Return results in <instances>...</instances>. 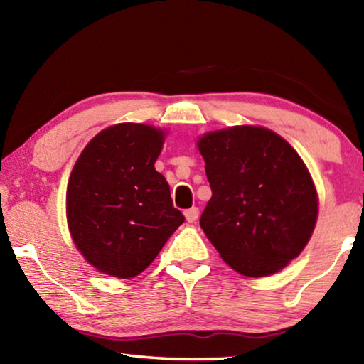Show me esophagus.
Wrapping results in <instances>:
<instances>
[{
	"mask_svg": "<svg viewBox=\"0 0 364 364\" xmlns=\"http://www.w3.org/2000/svg\"><path fill=\"white\" fill-rule=\"evenodd\" d=\"M184 217H186V220L189 221V223H194V221L199 218V208H197V207L188 208V210L184 212Z\"/></svg>",
	"mask_w": 364,
	"mask_h": 364,
	"instance_id": "34e87169",
	"label": "esophagus"
}]
</instances>
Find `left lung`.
<instances>
[{
  "mask_svg": "<svg viewBox=\"0 0 364 364\" xmlns=\"http://www.w3.org/2000/svg\"><path fill=\"white\" fill-rule=\"evenodd\" d=\"M212 199L200 228L232 269L278 273L311 237L318 196L304 160L279 134L232 127L199 139Z\"/></svg>",
  "mask_w": 364,
  "mask_h": 364,
  "instance_id": "obj_1",
  "label": "left lung"
}]
</instances>
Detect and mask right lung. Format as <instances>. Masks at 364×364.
<instances>
[{"instance_id":"add662e5","label":"right lung","mask_w":364,"mask_h":364,"mask_svg":"<svg viewBox=\"0 0 364 364\" xmlns=\"http://www.w3.org/2000/svg\"><path fill=\"white\" fill-rule=\"evenodd\" d=\"M164 133L120 123L90 141L67 186V221L77 249L102 273L127 279L157 257L184 221L154 168Z\"/></svg>"}]
</instances>
